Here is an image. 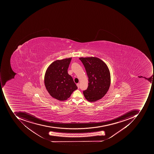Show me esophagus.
<instances>
[{
	"label": "esophagus",
	"mask_w": 154,
	"mask_h": 154,
	"mask_svg": "<svg viewBox=\"0 0 154 154\" xmlns=\"http://www.w3.org/2000/svg\"><path fill=\"white\" fill-rule=\"evenodd\" d=\"M77 86L78 88V89L79 88V83H77Z\"/></svg>",
	"instance_id": "obj_1"
}]
</instances>
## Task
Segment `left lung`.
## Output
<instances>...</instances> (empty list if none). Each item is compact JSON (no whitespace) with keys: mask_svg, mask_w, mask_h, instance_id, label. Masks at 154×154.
Here are the masks:
<instances>
[{"mask_svg":"<svg viewBox=\"0 0 154 154\" xmlns=\"http://www.w3.org/2000/svg\"><path fill=\"white\" fill-rule=\"evenodd\" d=\"M88 78V86L83 94L87 100L94 102L102 98L111 84V75L105 62L95 57L79 58Z\"/></svg>","mask_w":154,"mask_h":154,"instance_id":"obj_1","label":"left lung"}]
</instances>
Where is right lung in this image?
Instances as JSON below:
<instances>
[{
  "label": "right lung",
  "mask_w": 154,
  "mask_h": 154,
  "mask_svg": "<svg viewBox=\"0 0 154 154\" xmlns=\"http://www.w3.org/2000/svg\"><path fill=\"white\" fill-rule=\"evenodd\" d=\"M72 58L58 60L48 67L44 76V84L51 96L58 100H66L78 88L67 69Z\"/></svg>",
  "instance_id": "add662e5"
}]
</instances>
